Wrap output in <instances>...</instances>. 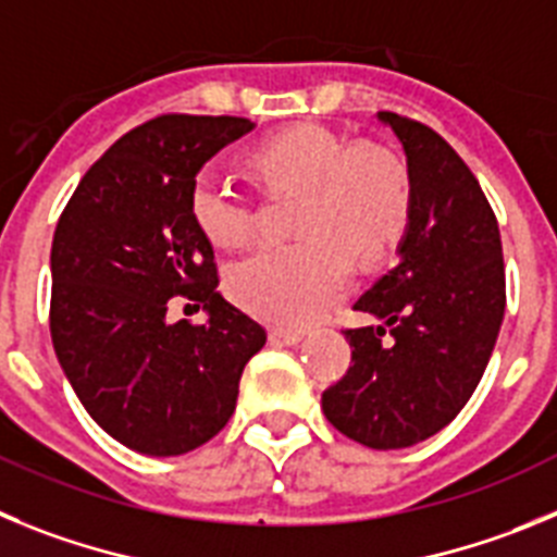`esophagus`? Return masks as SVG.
<instances>
[{
	"mask_svg": "<svg viewBox=\"0 0 557 557\" xmlns=\"http://www.w3.org/2000/svg\"><path fill=\"white\" fill-rule=\"evenodd\" d=\"M299 341H302V333H297V330H269V344L272 347H294Z\"/></svg>",
	"mask_w": 557,
	"mask_h": 557,
	"instance_id": "obj_1",
	"label": "esophagus"
}]
</instances>
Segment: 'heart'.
Here are the masks:
<instances>
[{
  "label": "heart",
  "mask_w": 557,
  "mask_h": 557,
  "mask_svg": "<svg viewBox=\"0 0 557 557\" xmlns=\"http://www.w3.org/2000/svg\"><path fill=\"white\" fill-rule=\"evenodd\" d=\"M272 191H302L290 244H263L227 269V294L277 327L313 322L349 277V255L369 267L397 247L410 219V174L380 144H352L324 127H294L252 152ZM199 233L238 247L255 230L252 197L216 166L199 169L188 191Z\"/></svg>",
  "instance_id": "1"
}]
</instances>
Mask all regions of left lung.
Instances as JSON below:
<instances>
[{
	"label": "left lung",
	"instance_id": "left-lung-1",
	"mask_svg": "<svg viewBox=\"0 0 557 557\" xmlns=\"http://www.w3.org/2000/svg\"><path fill=\"white\" fill-rule=\"evenodd\" d=\"M408 158L410 219L397 263L355 310L352 366L322 394L327 422L369 449H405L447 428L478 388L505 315L497 216L460 154L428 124L380 110Z\"/></svg>",
	"mask_w": 557,
	"mask_h": 557
}]
</instances>
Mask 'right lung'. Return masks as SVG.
Segmentation results:
<instances>
[{"label":"right lung","instance_id":"right-lung-1","mask_svg":"<svg viewBox=\"0 0 557 557\" xmlns=\"http://www.w3.org/2000/svg\"><path fill=\"white\" fill-rule=\"evenodd\" d=\"M255 124L169 113L122 135L79 180L52 238V330L74 394L141 455L202 447L235 410L267 330L216 290L213 247L188 210L191 180ZM177 296L205 325L168 322Z\"/></svg>","mask_w":557,"mask_h":557}]
</instances>
